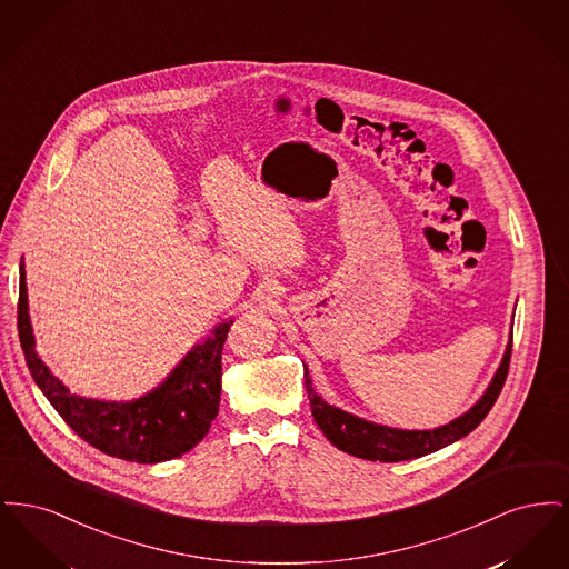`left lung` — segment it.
Instances as JSON below:
<instances>
[{
	"mask_svg": "<svg viewBox=\"0 0 569 569\" xmlns=\"http://www.w3.org/2000/svg\"><path fill=\"white\" fill-rule=\"evenodd\" d=\"M510 353H512V332L510 341L506 346V352L501 356V362L490 379L487 390L480 395V399L462 411L455 420L435 427V429H399L390 425H381L367 420L362 416H356L352 411H346L341 407L328 403L318 395L313 388V379L309 376L307 365L305 367V386L311 403V413L320 427V431L326 435V439L352 455L358 459L379 460V462H399V460L418 459L427 457L431 452H437L455 441L462 439L465 435L471 433L485 418H487L490 407L495 406L503 381L508 376L510 367Z\"/></svg>",
	"mask_w": 569,
	"mask_h": 569,
	"instance_id": "1",
	"label": "left lung"
}]
</instances>
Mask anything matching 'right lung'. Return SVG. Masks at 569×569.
I'll list each match as a JSON object with an SVG mask.
<instances>
[{"mask_svg": "<svg viewBox=\"0 0 569 569\" xmlns=\"http://www.w3.org/2000/svg\"><path fill=\"white\" fill-rule=\"evenodd\" d=\"M19 272V339L29 373L74 433L109 457L142 465L179 459L209 433L221 399V350L234 318L213 326L149 392L130 401L81 397L36 352L23 258Z\"/></svg>", "mask_w": 569, "mask_h": 569, "instance_id": "1", "label": "right lung"}]
</instances>
